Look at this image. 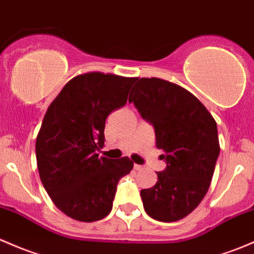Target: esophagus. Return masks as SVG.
<instances>
[{"label":"esophagus","mask_w":254,"mask_h":254,"mask_svg":"<svg viewBox=\"0 0 254 254\" xmlns=\"http://www.w3.org/2000/svg\"><path fill=\"white\" fill-rule=\"evenodd\" d=\"M142 165H140V164H134V169L135 170H141V169H142Z\"/></svg>","instance_id":"obj_1"}]
</instances>
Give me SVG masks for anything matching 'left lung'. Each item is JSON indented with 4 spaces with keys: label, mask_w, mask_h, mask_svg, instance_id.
Masks as SVG:
<instances>
[{
    "label": "left lung",
    "mask_w": 254,
    "mask_h": 254,
    "mask_svg": "<svg viewBox=\"0 0 254 254\" xmlns=\"http://www.w3.org/2000/svg\"><path fill=\"white\" fill-rule=\"evenodd\" d=\"M137 80L129 102L153 125L167 162L156 185L140 194L149 217L172 223L190 214L209 189L220 152L217 123L184 87L158 78Z\"/></svg>",
    "instance_id": "obj_1"
}]
</instances>
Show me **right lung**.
I'll list each match as a JSON object with an SVG mask.
<instances>
[{"mask_svg": "<svg viewBox=\"0 0 254 254\" xmlns=\"http://www.w3.org/2000/svg\"><path fill=\"white\" fill-rule=\"evenodd\" d=\"M136 78L91 71L69 80L51 103L36 137L40 179L56 207L85 223L111 213L117 185L131 172L127 157L109 159L106 119L127 103Z\"/></svg>", "mask_w": 254, "mask_h": 254, "instance_id": "obj_1", "label": "right lung"}]
</instances>
